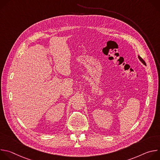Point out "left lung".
<instances>
[{
	"label": "left lung",
	"mask_w": 160,
	"mask_h": 160,
	"mask_svg": "<svg viewBox=\"0 0 160 160\" xmlns=\"http://www.w3.org/2000/svg\"><path fill=\"white\" fill-rule=\"evenodd\" d=\"M138 58H139V59L142 62V63H143L144 65H146V62L142 59V58L139 56V55H138Z\"/></svg>",
	"instance_id": "obj_1"
}]
</instances>
